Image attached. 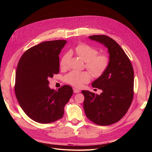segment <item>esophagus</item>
<instances>
[{"label": "esophagus", "instance_id": "obj_1", "mask_svg": "<svg viewBox=\"0 0 152 152\" xmlns=\"http://www.w3.org/2000/svg\"><path fill=\"white\" fill-rule=\"evenodd\" d=\"M73 92H74L75 93H79L80 91L79 89H75V88H73Z\"/></svg>", "mask_w": 152, "mask_h": 152}]
</instances>
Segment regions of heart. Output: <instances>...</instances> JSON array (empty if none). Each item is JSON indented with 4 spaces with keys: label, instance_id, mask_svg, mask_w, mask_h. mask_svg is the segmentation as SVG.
Segmentation results:
<instances>
[{
    "label": "heart",
    "instance_id": "heart-1",
    "mask_svg": "<svg viewBox=\"0 0 152 152\" xmlns=\"http://www.w3.org/2000/svg\"><path fill=\"white\" fill-rule=\"evenodd\" d=\"M75 53L85 61V66L92 75L98 77L103 75L110 65V58L105 54H98L97 49L86 44H80L75 48ZM70 54L66 53L60 60V66L65 68L67 66ZM91 79L88 72L72 71L65 77L67 83L76 87H80L87 83Z\"/></svg>",
    "mask_w": 152,
    "mask_h": 152
}]
</instances>
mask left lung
I'll use <instances>...</instances> for the list:
<instances>
[{"instance_id": "left-lung-1", "label": "left lung", "mask_w": 152, "mask_h": 152, "mask_svg": "<svg viewBox=\"0 0 152 152\" xmlns=\"http://www.w3.org/2000/svg\"><path fill=\"white\" fill-rule=\"evenodd\" d=\"M103 44L110 54V65L103 75L92 83L102 89L100 95L82 91L84 96L86 117L99 126H108L119 121L129 108L134 96V70L129 58L122 48L110 37L89 36Z\"/></svg>"}]
</instances>
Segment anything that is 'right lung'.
Returning <instances> with one entry per match:
<instances>
[{"instance_id":"obj_1","label":"right lung","mask_w":152,"mask_h":152,"mask_svg":"<svg viewBox=\"0 0 152 152\" xmlns=\"http://www.w3.org/2000/svg\"><path fill=\"white\" fill-rule=\"evenodd\" d=\"M65 40L45 41L22 55L16 72L15 91L24 112L32 120L49 124L63 117L64 107L73 94L72 87L49 88V79L59 70V54Z\"/></svg>"}]
</instances>
